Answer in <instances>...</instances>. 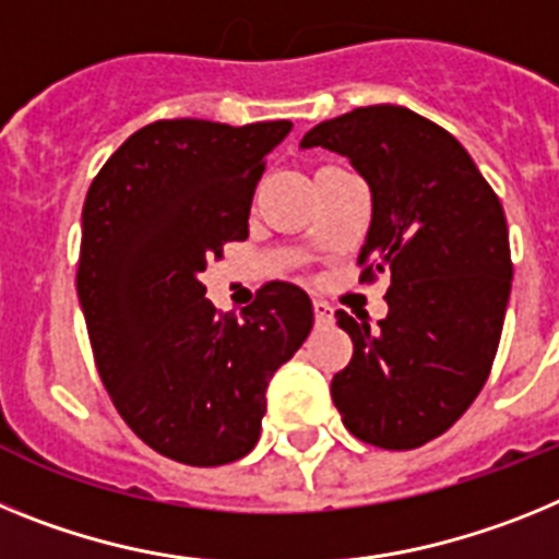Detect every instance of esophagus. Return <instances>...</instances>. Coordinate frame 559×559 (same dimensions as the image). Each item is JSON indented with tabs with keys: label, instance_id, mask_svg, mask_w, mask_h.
Segmentation results:
<instances>
[{
	"label": "esophagus",
	"instance_id": "1",
	"mask_svg": "<svg viewBox=\"0 0 559 559\" xmlns=\"http://www.w3.org/2000/svg\"><path fill=\"white\" fill-rule=\"evenodd\" d=\"M312 309H314V320H318V323H329V320H332V307H329L326 300L314 298Z\"/></svg>",
	"mask_w": 559,
	"mask_h": 559
}]
</instances>
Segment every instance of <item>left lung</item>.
Here are the masks:
<instances>
[{
    "label": "left lung",
    "mask_w": 559,
    "mask_h": 559,
    "mask_svg": "<svg viewBox=\"0 0 559 559\" xmlns=\"http://www.w3.org/2000/svg\"><path fill=\"white\" fill-rule=\"evenodd\" d=\"M314 145L348 157L371 188L362 278L391 273L377 326L334 314L354 354L332 400L357 439L421 448L473 405L498 352L512 289L501 199L453 134L405 106L323 120L300 140Z\"/></svg>",
    "instance_id": "left-lung-1"
}]
</instances>
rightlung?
Listing matches in <instances>:
<instances>
[{
	"label": "right lung",
	"instance_id": "add662e5",
	"mask_svg": "<svg viewBox=\"0 0 559 559\" xmlns=\"http://www.w3.org/2000/svg\"><path fill=\"white\" fill-rule=\"evenodd\" d=\"M289 132V120H157L86 193L78 300L100 380L126 425L179 464L219 467L255 448L266 385L312 329L300 286H261L236 318L199 281L222 245L247 239L264 157Z\"/></svg>",
	"mask_w": 559,
	"mask_h": 559
}]
</instances>
